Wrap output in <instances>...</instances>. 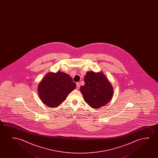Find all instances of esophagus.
I'll use <instances>...</instances> for the list:
<instances>
[{
    "instance_id": "esophagus-1",
    "label": "esophagus",
    "mask_w": 158,
    "mask_h": 158,
    "mask_svg": "<svg viewBox=\"0 0 158 158\" xmlns=\"http://www.w3.org/2000/svg\"><path fill=\"white\" fill-rule=\"evenodd\" d=\"M79 88H80V83L77 82V89H79Z\"/></svg>"
}]
</instances>
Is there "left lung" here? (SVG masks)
Returning a JSON list of instances; mask_svg holds the SVG:
<instances>
[{"label":"left lung","instance_id":"1","mask_svg":"<svg viewBox=\"0 0 158 158\" xmlns=\"http://www.w3.org/2000/svg\"><path fill=\"white\" fill-rule=\"evenodd\" d=\"M85 85L80 91L85 102L93 108H99L110 102L113 89L108 79L102 72H87L85 76Z\"/></svg>","mask_w":158,"mask_h":158}]
</instances>
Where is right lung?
Segmentation results:
<instances>
[{
	"instance_id": "add662e5",
	"label": "right lung",
	"mask_w": 158,
	"mask_h": 158,
	"mask_svg": "<svg viewBox=\"0 0 158 158\" xmlns=\"http://www.w3.org/2000/svg\"><path fill=\"white\" fill-rule=\"evenodd\" d=\"M76 87V82L68 74L59 71L48 73L38 85V92L44 104L50 107H56Z\"/></svg>"
}]
</instances>
